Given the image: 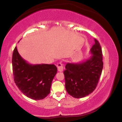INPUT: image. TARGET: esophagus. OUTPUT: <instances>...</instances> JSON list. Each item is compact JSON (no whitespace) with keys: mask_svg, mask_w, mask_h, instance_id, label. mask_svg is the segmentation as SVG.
<instances>
[{"mask_svg":"<svg viewBox=\"0 0 122 122\" xmlns=\"http://www.w3.org/2000/svg\"><path fill=\"white\" fill-rule=\"evenodd\" d=\"M57 68H58V71H63V64L61 62L58 63L57 65Z\"/></svg>","mask_w":122,"mask_h":122,"instance_id":"esophagus-1","label":"esophagus"}]
</instances>
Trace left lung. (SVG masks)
Segmentation results:
<instances>
[{"mask_svg":"<svg viewBox=\"0 0 122 122\" xmlns=\"http://www.w3.org/2000/svg\"><path fill=\"white\" fill-rule=\"evenodd\" d=\"M89 59L80 63H68L64 71L65 86L68 94L81 98L92 93L96 89L103 68L102 51L99 43L94 39Z\"/></svg>","mask_w":122,"mask_h":122,"instance_id":"left-lung-1","label":"left lung"}]
</instances>
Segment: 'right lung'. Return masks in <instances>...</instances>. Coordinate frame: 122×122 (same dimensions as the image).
I'll return each instance as SVG.
<instances>
[{"mask_svg":"<svg viewBox=\"0 0 122 122\" xmlns=\"http://www.w3.org/2000/svg\"><path fill=\"white\" fill-rule=\"evenodd\" d=\"M14 82L24 95L41 100L49 94L51 82L57 72L54 64H30L21 58L15 47L12 56Z\"/></svg>","mask_w":122,"mask_h":122,"instance_id":"obj_1","label":"right lung"}]
</instances>
